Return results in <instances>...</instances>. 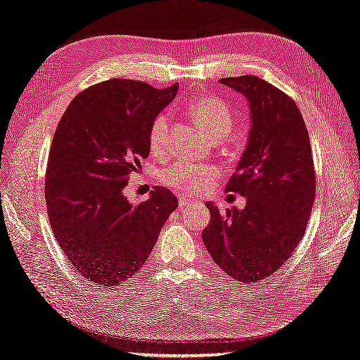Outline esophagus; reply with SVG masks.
<instances>
[{
	"label": "esophagus",
	"instance_id": "obj_1",
	"mask_svg": "<svg viewBox=\"0 0 360 360\" xmlns=\"http://www.w3.org/2000/svg\"><path fill=\"white\" fill-rule=\"evenodd\" d=\"M200 204L198 199H193V198H188V196H179V205L181 207H193V205H198Z\"/></svg>",
	"mask_w": 360,
	"mask_h": 360
}]
</instances>
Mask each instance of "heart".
Listing matches in <instances>:
<instances>
[{
	"label": "heart",
	"instance_id": "obj_1",
	"mask_svg": "<svg viewBox=\"0 0 360 360\" xmlns=\"http://www.w3.org/2000/svg\"><path fill=\"white\" fill-rule=\"evenodd\" d=\"M188 113L212 141L224 139L231 130L233 118L230 110L222 101L213 96L205 95L193 99L188 104ZM167 131H169V116L162 113L156 116L150 127L148 139L153 153H160L164 148ZM219 176L221 170L213 164L178 162L164 172L162 179L167 186L186 193H200L210 188Z\"/></svg>",
	"mask_w": 360,
	"mask_h": 360
}]
</instances>
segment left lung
<instances>
[{"label":"left lung","instance_id":"obj_1","mask_svg":"<svg viewBox=\"0 0 360 360\" xmlns=\"http://www.w3.org/2000/svg\"><path fill=\"white\" fill-rule=\"evenodd\" d=\"M221 84L248 101V141L225 187L247 204L221 213L207 202L202 240L222 271L253 283L279 270L304 236L316 191L311 144L296 103L278 87L255 75Z\"/></svg>","mask_w":360,"mask_h":360}]
</instances>
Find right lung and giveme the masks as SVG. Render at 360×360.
Instances as JSON below:
<instances>
[{"label": "right lung", "mask_w": 360, "mask_h": 360, "mask_svg": "<svg viewBox=\"0 0 360 360\" xmlns=\"http://www.w3.org/2000/svg\"><path fill=\"white\" fill-rule=\"evenodd\" d=\"M178 87L99 82L73 99L56 127L46 172L49 221L73 269L101 287L120 285L144 265L178 207L165 187L138 205L124 195L150 153V127Z\"/></svg>", "instance_id": "add662e5"}]
</instances>
